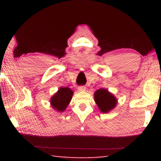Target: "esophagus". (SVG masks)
Masks as SVG:
<instances>
[{"label":"esophagus","mask_w":161,"mask_h":161,"mask_svg":"<svg viewBox=\"0 0 161 161\" xmlns=\"http://www.w3.org/2000/svg\"><path fill=\"white\" fill-rule=\"evenodd\" d=\"M78 90L80 91V92H84V91L86 90V88L84 86H80L78 87Z\"/></svg>","instance_id":"1"}]
</instances>
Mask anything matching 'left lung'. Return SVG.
Wrapping results in <instances>:
<instances>
[{
  "label": "left lung",
  "instance_id": "8db88e82",
  "mask_svg": "<svg viewBox=\"0 0 161 161\" xmlns=\"http://www.w3.org/2000/svg\"><path fill=\"white\" fill-rule=\"evenodd\" d=\"M94 100L98 107L103 113H107L116 107L117 100L105 89H98L94 93Z\"/></svg>",
  "mask_w": 161,
  "mask_h": 161
}]
</instances>
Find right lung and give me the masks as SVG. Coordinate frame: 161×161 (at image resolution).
I'll return each mask as SVG.
<instances>
[{
    "label": "right lung",
    "mask_w": 161,
    "mask_h": 161,
    "mask_svg": "<svg viewBox=\"0 0 161 161\" xmlns=\"http://www.w3.org/2000/svg\"><path fill=\"white\" fill-rule=\"evenodd\" d=\"M72 94L73 92L69 88L61 87L58 92L51 98L52 107L59 112L64 111L72 99Z\"/></svg>",
    "instance_id": "right-lung-1"
}]
</instances>
